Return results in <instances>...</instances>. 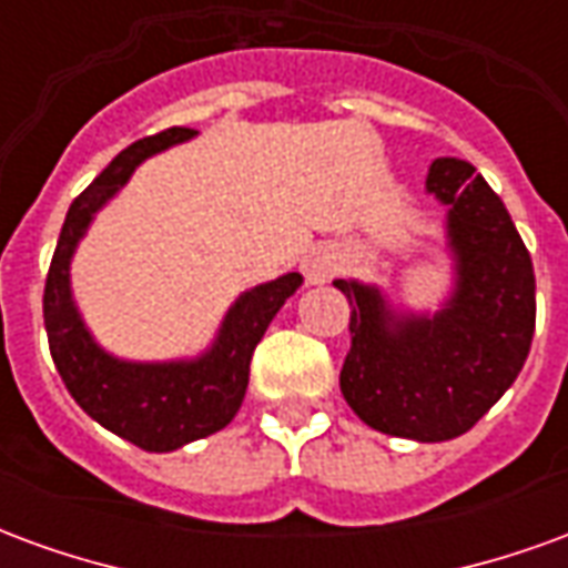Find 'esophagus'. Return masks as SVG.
<instances>
[{
  "mask_svg": "<svg viewBox=\"0 0 568 568\" xmlns=\"http://www.w3.org/2000/svg\"><path fill=\"white\" fill-rule=\"evenodd\" d=\"M334 267H337V252L334 248L316 246L304 255V276L310 283H325L334 273Z\"/></svg>",
  "mask_w": 568,
  "mask_h": 568,
  "instance_id": "1",
  "label": "esophagus"
}]
</instances>
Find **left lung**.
Wrapping results in <instances>:
<instances>
[{"label":"left lung","mask_w":568,"mask_h":568,"mask_svg":"<svg viewBox=\"0 0 568 568\" xmlns=\"http://www.w3.org/2000/svg\"><path fill=\"white\" fill-rule=\"evenodd\" d=\"M426 187L447 203L456 292L438 316L395 320L371 285L349 301L341 393L383 435L450 440L475 426L524 368L536 332V273L499 194L468 161L438 158Z\"/></svg>","instance_id":"obj_1"}]
</instances>
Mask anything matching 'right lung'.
Wrapping results in <instances>:
<instances>
[{
  "label": "right lung",
  "mask_w": 568,
  "mask_h": 568,
  "mask_svg": "<svg viewBox=\"0 0 568 568\" xmlns=\"http://www.w3.org/2000/svg\"><path fill=\"white\" fill-rule=\"evenodd\" d=\"M187 136H194V130L170 128L133 142L72 200L42 297L48 346L69 395L100 426L149 453L175 450L187 440L206 438L234 419L246 395L248 362L255 346L285 297L295 295L297 285L304 283L301 273H285L273 283L240 295L224 316L219 341L197 362L136 365L105 356L93 344L69 292V258L75 243L88 231L93 212L128 182L145 158Z\"/></svg>",
  "instance_id": "obj_1"
}]
</instances>
